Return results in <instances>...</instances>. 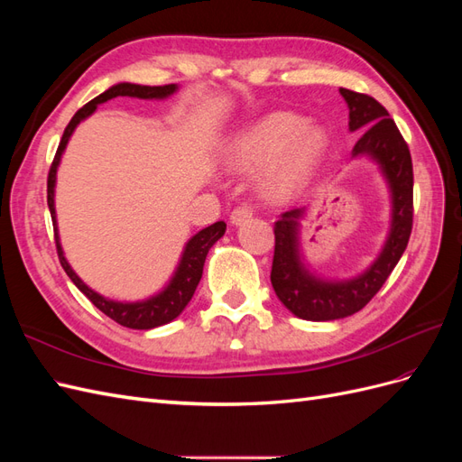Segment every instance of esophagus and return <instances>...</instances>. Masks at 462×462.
I'll return each mask as SVG.
<instances>
[{
    "label": "esophagus",
    "mask_w": 462,
    "mask_h": 462,
    "mask_svg": "<svg viewBox=\"0 0 462 462\" xmlns=\"http://www.w3.org/2000/svg\"><path fill=\"white\" fill-rule=\"evenodd\" d=\"M250 217H253V208L250 206H236L229 216L233 226H243V223L248 221Z\"/></svg>",
    "instance_id": "34e87169"
}]
</instances>
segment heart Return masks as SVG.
I'll return each mask as SVG.
<instances>
[{"label": "heart", "mask_w": 462, "mask_h": 462, "mask_svg": "<svg viewBox=\"0 0 462 462\" xmlns=\"http://www.w3.org/2000/svg\"><path fill=\"white\" fill-rule=\"evenodd\" d=\"M326 148L324 131L309 127L295 114L277 111L231 138L226 163L236 173H254L268 164L260 179L263 197L287 200L309 183Z\"/></svg>", "instance_id": "heart-1"}]
</instances>
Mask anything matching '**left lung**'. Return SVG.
Segmentation results:
<instances>
[{"mask_svg":"<svg viewBox=\"0 0 462 462\" xmlns=\"http://www.w3.org/2000/svg\"><path fill=\"white\" fill-rule=\"evenodd\" d=\"M348 106V131H365L353 158L377 163L389 187L391 223L387 239L368 268L348 279H326L310 272L300 250V223L309 206L292 208L275 221L272 285L289 312L310 321H331L362 310L382 289L401 260L412 231V160L387 109L368 94L339 88Z\"/></svg>","mask_w":462,"mask_h":462,"instance_id":"1","label":"left lung"}]
</instances>
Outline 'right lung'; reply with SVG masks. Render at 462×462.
Returning a JSON list of instances; mask_svg holds the SVG:
<instances>
[{
    "mask_svg": "<svg viewBox=\"0 0 462 462\" xmlns=\"http://www.w3.org/2000/svg\"><path fill=\"white\" fill-rule=\"evenodd\" d=\"M177 88H179L177 85L143 87V85H133V82H119V85H114L106 92H102L100 96H96L94 100H90L87 106H82L73 116V119L69 121V125L65 127V133L61 136L60 148H58V152H55L53 163L50 167V175H48V208H50L51 221H53L55 246H58V256H60V262L63 265L65 273L71 277V282L79 287L80 292H85L97 310H102L106 316L117 321V324H121L125 328H131V329H152V328L165 326L185 310V306L190 302L194 291H197V287L200 283L208 250L221 239L227 226L223 221H216L209 227L199 231L197 235H192L183 248V254H180V260L170 279V283H167L160 292H156V295H152L144 300H136V302L111 300V299L100 295V292H96L94 289H90L85 282H82L71 265H69V262L63 254V248L60 243V233H58V217H55V179H58V167H60L63 152L67 148L69 138H71V134L75 133L77 125L80 121H85L87 117H90L97 106L107 102V100H114V97H117V96L141 97V100H165V97L175 94Z\"/></svg>",
    "mask_w": 462,
    "mask_h": 462,
    "instance_id": "add662e5",
    "label": "right lung"
}]
</instances>
